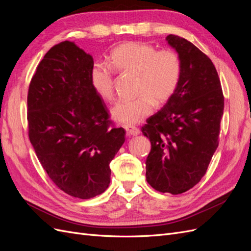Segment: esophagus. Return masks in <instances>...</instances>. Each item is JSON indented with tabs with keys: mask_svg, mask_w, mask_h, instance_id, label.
Wrapping results in <instances>:
<instances>
[{
	"mask_svg": "<svg viewBox=\"0 0 251 251\" xmlns=\"http://www.w3.org/2000/svg\"><path fill=\"white\" fill-rule=\"evenodd\" d=\"M126 131L127 135L131 136H137L140 134V130L135 126H126Z\"/></svg>",
	"mask_w": 251,
	"mask_h": 251,
	"instance_id": "1",
	"label": "esophagus"
}]
</instances>
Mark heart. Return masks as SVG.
Wrapping results in <instances>:
<instances>
[{
    "mask_svg": "<svg viewBox=\"0 0 251 251\" xmlns=\"http://www.w3.org/2000/svg\"><path fill=\"white\" fill-rule=\"evenodd\" d=\"M110 64L117 70L137 75L134 100H120L111 111L113 118L124 125H137L146 119L157 103L168 101L176 91L181 77V60L177 52L153 45L126 42L110 53ZM113 69L110 65L96 63L91 68L90 81L103 100H114Z\"/></svg>",
    "mask_w": 251,
    "mask_h": 251,
    "instance_id": "1",
    "label": "heart"
}]
</instances>
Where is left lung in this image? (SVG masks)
<instances>
[{
  "mask_svg": "<svg viewBox=\"0 0 251 251\" xmlns=\"http://www.w3.org/2000/svg\"><path fill=\"white\" fill-rule=\"evenodd\" d=\"M181 60L179 85L141 131L151 149L146 161L148 183L161 193L182 194L207 171L219 146L224 110L221 82L210 58L178 35L166 36Z\"/></svg>",
  "mask_w": 251,
  "mask_h": 251,
  "instance_id": "obj_1",
  "label": "left lung"
}]
</instances>
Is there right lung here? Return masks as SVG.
I'll return each instance as SVG.
<instances>
[{
	"label": "right lung",
	"instance_id": "obj_1",
	"mask_svg": "<svg viewBox=\"0 0 251 251\" xmlns=\"http://www.w3.org/2000/svg\"><path fill=\"white\" fill-rule=\"evenodd\" d=\"M93 57L73 42L53 46L30 81L29 139L59 189L90 199L108 188L110 162L126 140L90 81Z\"/></svg>",
	"mask_w": 251,
	"mask_h": 251
}]
</instances>
